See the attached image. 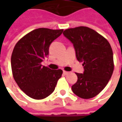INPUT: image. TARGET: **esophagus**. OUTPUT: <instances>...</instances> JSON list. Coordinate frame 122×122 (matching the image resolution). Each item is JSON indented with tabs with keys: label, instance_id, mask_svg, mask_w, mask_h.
<instances>
[{
	"label": "esophagus",
	"instance_id": "1",
	"mask_svg": "<svg viewBox=\"0 0 122 122\" xmlns=\"http://www.w3.org/2000/svg\"><path fill=\"white\" fill-rule=\"evenodd\" d=\"M69 73V72L66 71H63V74L64 75H66V74H68Z\"/></svg>",
	"mask_w": 122,
	"mask_h": 122
}]
</instances>
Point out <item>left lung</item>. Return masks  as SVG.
<instances>
[{
    "instance_id": "1",
    "label": "left lung",
    "mask_w": 122,
    "mask_h": 122,
    "mask_svg": "<svg viewBox=\"0 0 122 122\" xmlns=\"http://www.w3.org/2000/svg\"><path fill=\"white\" fill-rule=\"evenodd\" d=\"M74 46L77 59L83 62L84 73H77L78 80L72 90L82 99H91L101 92L114 71L113 52L108 40L92 29L78 27L63 32Z\"/></svg>"
}]
</instances>
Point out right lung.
<instances>
[{
    "instance_id": "1",
    "label": "right lung",
    "mask_w": 122,
    "mask_h": 122,
    "mask_svg": "<svg viewBox=\"0 0 122 122\" xmlns=\"http://www.w3.org/2000/svg\"><path fill=\"white\" fill-rule=\"evenodd\" d=\"M63 29L39 28L30 31L15 46L11 57L12 74L21 90L34 99H43L53 92L61 69L51 70L42 66L48 56L49 47Z\"/></svg>"
}]
</instances>
